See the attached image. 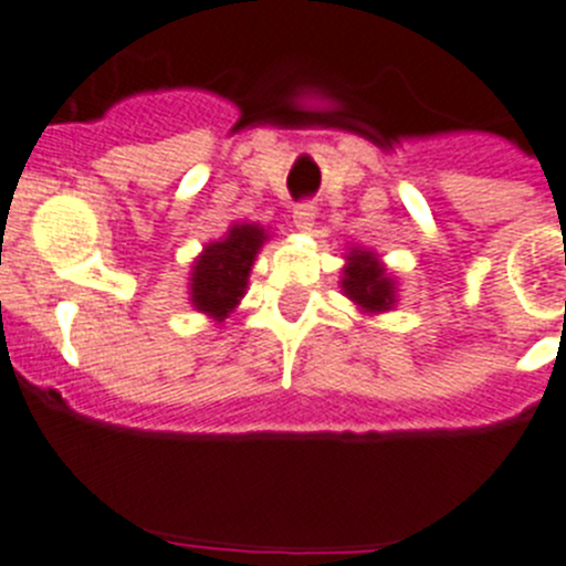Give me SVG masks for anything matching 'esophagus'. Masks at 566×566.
<instances>
[{
	"instance_id": "1",
	"label": "esophagus",
	"mask_w": 566,
	"mask_h": 566,
	"mask_svg": "<svg viewBox=\"0 0 566 566\" xmlns=\"http://www.w3.org/2000/svg\"><path fill=\"white\" fill-rule=\"evenodd\" d=\"M293 222L302 233L313 231V226H315V206H313V202H298V206L293 208Z\"/></svg>"
}]
</instances>
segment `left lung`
<instances>
[{"mask_svg": "<svg viewBox=\"0 0 566 566\" xmlns=\"http://www.w3.org/2000/svg\"><path fill=\"white\" fill-rule=\"evenodd\" d=\"M340 290L364 315H380L397 307V279L369 248L353 245L346 253Z\"/></svg>", "mask_w": 566, "mask_h": 566, "instance_id": "left-lung-1", "label": "left lung"}]
</instances>
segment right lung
Returning <instances> with one entry per match:
<instances>
[{
  "label": "right lung",
  "mask_w": 566,
  "mask_h": 566,
  "mask_svg": "<svg viewBox=\"0 0 566 566\" xmlns=\"http://www.w3.org/2000/svg\"><path fill=\"white\" fill-rule=\"evenodd\" d=\"M268 239V228L259 222H233L226 237L202 245L188 276L191 307L222 324L245 298L253 262Z\"/></svg>",
  "instance_id": "add662e5"
}]
</instances>
